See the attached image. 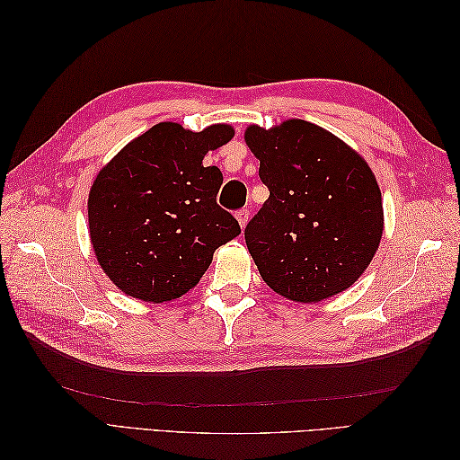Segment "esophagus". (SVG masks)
Masks as SVG:
<instances>
[{"label": "esophagus", "mask_w": 460, "mask_h": 460, "mask_svg": "<svg viewBox=\"0 0 460 460\" xmlns=\"http://www.w3.org/2000/svg\"><path fill=\"white\" fill-rule=\"evenodd\" d=\"M235 218H238V222H240V226L242 228H245V225H247V220H249V208H240L238 213H235Z\"/></svg>", "instance_id": "esophagus-1"}]
</instances>
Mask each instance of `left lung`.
<instances>
[{"mask_svg": "<svg viewBox=\"0 0 460 460\" xmlns=\"http://www.w3.org/2000/svg\"><path fill=\"white\" fill-rule=\"evenodd\" d=\"M269 199L245 243L262 280L291 301L316 303L349 288L378 249L384 208L365 159L307 120L249 127Z\"/></svg>", "mask_w": 460, "mask_h": 460, "instance_id": "1", "label": "left lung"}]
</instances>
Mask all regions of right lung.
Instances as JSON below:
<instances>
[{"mask_svg": "<svg viewBox=\"0 0 460 460\" xmlns=\"http://www.w3.org/2000/svg\"><path fill=\"white\" fill-rule=\"evenodd\" d=\"M232 136L226 124L190 132L159 122L97 174L88 198L90 238L124 294L153 303L184 296L215 249L242 232L217 203L220 169L203 166L207 153Z\"/></svg>", "mask_w": 460, "mask_h": 460, "instance_id": "right-lung-1", "label": "right lung"}]
</instances>
